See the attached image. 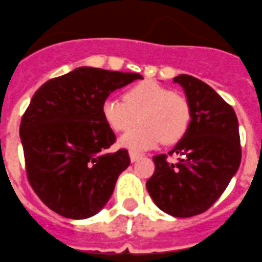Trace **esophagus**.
Returning a JSON list of instances; mask_svg holds the SVG:
<instances>
[{
	"mask_svg": "<svg viewBox=\"0 0 262 262\" xmlns=\"http://www.w3.org/2000/svg\"><path fill=\"white\" fill-rule=\"evenodd\" d=\"M129 157H130L132 162H136L137 159H140V158H141V154L135 152V151H130V152H129Z\"/></svg>",
	"mask_w": 262,
	"mask_h": 262,
	"instance_id": "1",
	"label": "esophagus"
}]
</instances>
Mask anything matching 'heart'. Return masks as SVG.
I'll list each match as a JSON object with an SVG mask.
<instances>
[{"label": "heart", "instance_id": "obj_1", "mask_svg": "<svg viewBox=\"0 0 262 262\" xmlns=\"http://www.w3.org/2000/svg\"><path fill=\"white\" fill-rule=\"evenodd\" d=\"M101 113L114 132L129 130L137 119L141 122L121 137V145L130 149L151 148L161 140L165 144L176 143L185 135L191 121L187 99L152 81L127 89L123 100L107 97Z\"/></svg>", "mask_w": 262, "mask_h": 262}]
</instances>
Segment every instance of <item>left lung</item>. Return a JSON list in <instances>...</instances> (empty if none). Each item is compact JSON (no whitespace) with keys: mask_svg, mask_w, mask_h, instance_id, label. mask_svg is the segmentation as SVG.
<instances>
[{"mask_svg":"<svg viewBox=\"0 0 262 262\" xmlns=\"http://www.w3.org/2000/svg\"><path fill=\"white\" fill-rule=\"evenodd\" d=\"M183 88L191 110L185 135L169 155L154 157L155 171L147 181L154 203L173 217H192L206 211L221 196L241 165L236 114L207 83L181 74L173 79Z\"/></svg>","mask_w":262,"mask_h":262,"instance_id":"1","label":"left lung"}]
</instances>
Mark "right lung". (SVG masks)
Masks as SVG:
<instances>
[{
	"label": "right lung",
	"instance_id": "right-lung-1",
	"mask_svg": "<svg viewBox=\"0 0 262 262\" xmlns=\"http://www.w3.org/2000/svg\"><path fill=\"white\" fill-rule=\"evenodd\" d=\"M137 73L78 67L39 88L21 118L20 140L33 189L51 210L83 220L107 205L118 177L130 165L115 143L101 105Z\"/></svg>",
	"mask_w": 262,
	"mask_h": 262
}]
</instances>
